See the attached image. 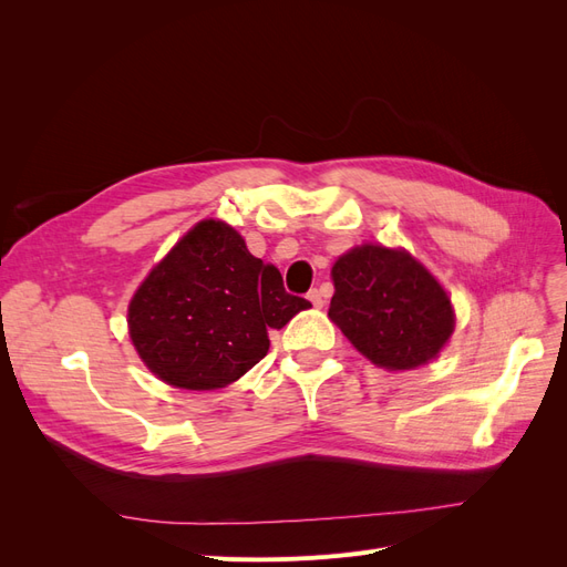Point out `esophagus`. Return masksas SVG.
<instances>
[{"instance_id":"1","label":"esophagus","mask_w":567,"mask_h":567,"mask_svg":"<svg viewBox=\"0 0 567 567\" xmlns=\"http://www.w3.org/2000/svg\"><path fill=\"white\" fill-rule=\"evenodd\" d=\"M307 298H310V302H312L315 307H323V302H326V300H323V293H321L319 288H312L310 293H307Z\"/></svg>"}]
</instances>
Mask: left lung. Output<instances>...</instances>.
Listing matches in <instances>:
<instances>
[{"label":"left lung","instance_id":"left-lung-1","mask_svg":"<svg viewBox=\"0 0 567 567\" xmlns=\"http://www.w3.org/2000/svg\"><path fill=\"white\" fill-rule=\"evenodd\" d=\"M329 317L375 367L427 364L454 331L452 300L404 250L362 246L338 257Z\"/></svg>","mask_w":567,"mask_h":567}]
</instances>
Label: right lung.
<instances>
[{"label":"right lung","instance_id":"right-lung-1","mask_svg":"<svg viewBox=\"0 0 567 567\" xmlns=\"http://www.w3.org/2000/svg\"><path fill=\"white\" fill-rule=\"evenodd\" d=\"M307 307L229 225L205 219L153 267L127 321L136 352L161 381L217 390L260 362L269 331Z\"/></svg>","mask_w":567,"mask_h":567}]
</instances>
